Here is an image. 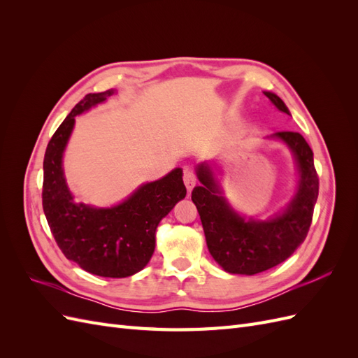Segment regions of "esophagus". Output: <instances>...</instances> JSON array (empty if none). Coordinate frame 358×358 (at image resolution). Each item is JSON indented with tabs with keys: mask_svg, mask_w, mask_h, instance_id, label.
<instances>
[{
	"mask_svg": "<svg viewBox=\"0 0 358 358\" xmlns=\"http://www.w3.org/2000/svg\"><path fill=\"white\" fill-rule=\"evenodd\" d=\"M183 182H185V187L188 191H192V188L196 187L197 178H196V173H194L192 169H189V167L183 169Z\"/></svg>",
	"mask_w": 358,
	"mask_h": 358,
	"instance_id": "1",
	"label": "esophagus"
}]
</instances>
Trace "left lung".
I'll use <instances>...</instances> for the list:
<instances>
[{
	"instance_id": "left-lung-1",
	"label": "left lung",
	"mask_w": 358,
	"mask_h": 358,
	"mask_svg": "<svg viewBox=\"0 0 358 358\" xmlns=\"http://www.w3.org/2000/svg\"><path fill=\"white\" fill-rule=\"evenodd\" d=\"M264 95L278 110L289 115L276 94L266 91ZM268 138L280 140L289 148L299 182L287 208L267 221L246 220L231 208L222 196L212 162H201L196 169L201 185L192 189L191 199L200 215L206 243L215 262L233 275L262 273L285 262L306 239L318 199V175L306 140L292 131H279Z\"/></svg>"
}]
</instances>
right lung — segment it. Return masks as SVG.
I'll return each instance as SVG.
<instances>
[{
  "label": "right lung",
  "mask_w": 358,
  "mask_h": 358,
  "mask_svg": "<svg viewBox=\"0 0 358 358\" xmlns=\"http://www.w3.org/2000/svg\"><path fill=\"white\" fill-rule=\"evenodd\" d=\"M115 90L85 95L52 136L43 161V210L62 251L85 272L103 278H127L140 272L155 249L159 221L185 199L182 169L140 185L112 208L76 203L67 187L62 155L76 116L104 103Z\"/></svg>",
  "instance_id": "add662e5"
}]
</instances>
